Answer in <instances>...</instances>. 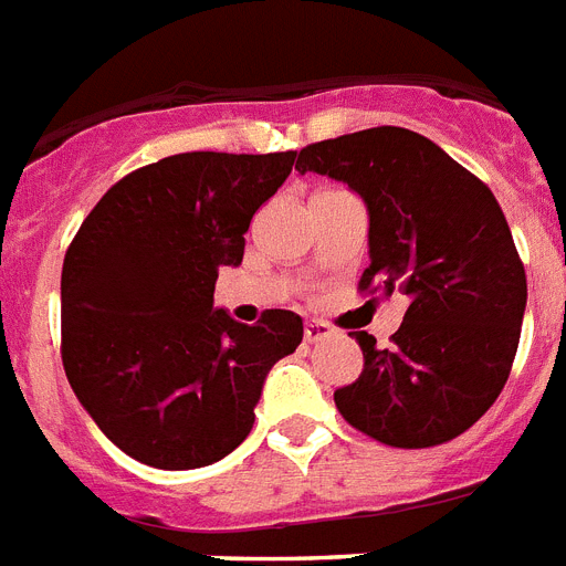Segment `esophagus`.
<instances>
[{"label": "esophagus", "instance_id": "esophagus-1", "mask_svg": "<svg viewBox=\"0 0 566 566\" xmlns=\"http://www.w3.org/2000/svg\"><path fill=\"white\" fill-rule=\"evenodd\" d=\"M303 333H306V340H310V344H317V340H324L333 335V326L326 324V321H321V317H312V321H306V329H303Z\"/></svg>", "mask_w": 566, "mask_h": 566}]
</instances>
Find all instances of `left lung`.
<instances>
[{
    "label": "left lung",
    "mask_w": 566,
    "mask_h": 566,
    "mask_svg": "<svg viewBox=\"0 0 566 566\" xmlns=\"http://www.w3.org/2000/svg\"><path fill=\"white\" fill-rule=\"evenodd\" d=\"M294 170L344 181L367 208L361 289L408 294L394 347L353 333L364 370L335 390L340 417L373 440L431 448L492 408L515 361L526 274L501 205L431 138L376 126L301 149Z\"/></svg>",
    "instance_id": "left-lung-1"
}]
</instances>
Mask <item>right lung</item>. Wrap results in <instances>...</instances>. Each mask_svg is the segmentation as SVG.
I'll use <instances>...</instances> for the list:
<instances>
[{
	"label": "right lung",
	"mask_w": 566,
	"mask_h": 566,
	"mask_svg": "<svg viewBox=\"0 0 566 566\" xmlns=\"http://www.w3.org/2000/svg\"><path fill=\"white\" fill-rule=\"evenodd\" d=\"M297 153H179L129 172L88 213L60 280L63 367L92 422L156 469H202L251 433L265 376L303 340V317L260 324L213 306L242 263L256 208Z\"/></svg>",
	"instance_id": "obj_1"
}]
</instances>
